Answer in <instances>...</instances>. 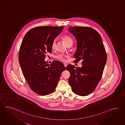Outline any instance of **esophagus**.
<instances>
[{"mask_svg": "<svg viewBox=\"0 0 125 125\" xmlns=\"http://www.w3.org/2000/svg\"><path fill=\"white\" fill-rule=\"evenodd\" d=\"M64 65L65 67H67V64H66V63H64Z\"/></svg>", "mask_w": 125, "mask_h": 125, "instance_id": "34e87169", "label": "esophagus"}]
</instances>
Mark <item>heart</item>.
Segmentation results:
<instances>
[{
  "label": "heart",
  "instance_id": "obj_1",
  "mask_svg": "<svg viewBox=\"0 0 125 125\" xmlns=\"http://www.w3.org/2000/svg\"><path fill=\"white\" fill-rule=\"evenodd\" d=\"M63 40H64V42L65 43V44H67L69 42H72L73 43V39L71 38L69 36H65L63 37ZM56 40H54L52 44V49H54L55 46H56ZM57 58L59 60H61V61H65V59L64 58V56L62 55H58V56H57Z\"/></svg>",
  "mask_w": 125,
  "mask_h": 125
}]
</instances>
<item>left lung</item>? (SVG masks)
Returning a JSON list of instances; mask_svg holds the SVG:
<instances>
[{"mask_svg": "<svg viewBox=\"0 0 125 125\" xmlns=\"http://www.w3.org/2000/svg\"><path fill=\"white\" fill-rule=\"evenodd\" d=\"M75 37L77 49L74 54L75 62L82 60V67L69 64L68 82L73 93L85 96L93 92L101 80L106 62V54L103 40L95 29L86 27H69Z\"/></svg>", "mask_w": 125, "mask_h": 125, "instance_id": "8db88e82", "label": "left lung"}]
</instances>
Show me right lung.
<instances>
[{
    "instance_id": "1",
    "label": "right lung",
    "mask_w": 125,
    "mask_h": 125,
    "mask_svg": "<svg viewBox=\"0 0 125 125\" xmlns=\"http://www.w3.org/2000/svg\"><path fill=\"white\" fill-rule=\"evenodd\" d=\"M64 27L42 26L26 33L20 48L19 60L23 76L31 89L41 95L54 91L62 73L66 69L60 62L45 61L52 52V44Z\"/></svg>"
}]
</instances>
